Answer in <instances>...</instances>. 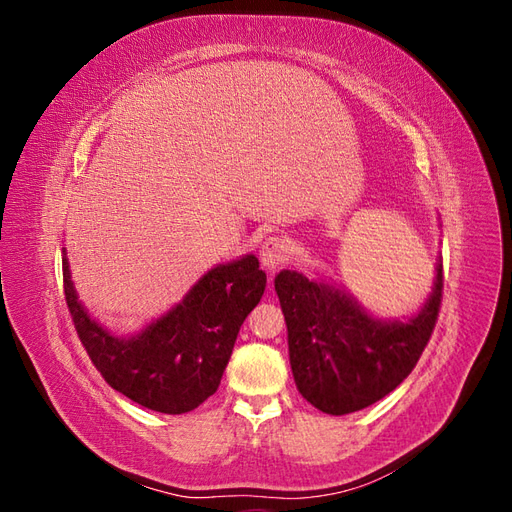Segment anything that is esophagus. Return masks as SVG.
<instances>
[{"label":"esophagus","mask_w":512,"mask_h":512,"mask_svg":"<svg viewBox=\"0 0 512 512\" xmlns=\"http://www.w3.org/2000/svg\"><path fill=\"white\" fill-rule=\"evenodd\" d=\"M290 245L284 237H269L260 247V262L267 271H275L288 260Z\"/></svg>","instance_id":"1"}]
</instances>
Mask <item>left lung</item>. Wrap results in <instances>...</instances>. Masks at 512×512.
Here are the masks:
<instances>
[{
	"label": "left lung",
	"mask_w": 512,
	"mask_h": 512,
	"mask_svg": "<svg viewBox=\"0 0 512 512\" xmlns=\"http://www.w3.org/2000/svg\"><path fill=\"white\" fill-rule=\"evenodd\" d=\"M442 260L429 299L410 320H380L348 292L280 271L275 292L288 327L290 367L299 393L327 414H350L404 382L429 342L442 303Z\"/></svg>",
	"instance_id": "left-lung-1"
}]
</instances>
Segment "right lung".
Wrapping results in <instances>:
<instances>
[{"label":"right lung","instance_id":"add662e5","mask_svg":"<svg viewBox=\"0 0 512 512\" xmlns=\"http://www.w3.org/2000/svg\"><path fill=\"white\" fill-rule=\"evenodd\" d=\"M265 286L254 254L218 265L168 314L126 339L87 314L64 258L66 303L91 363L115 391L162 414L190 412L218 391L241 324Z\"/></svg>","mask_w":512,"mask_h":512}]
</instances>
